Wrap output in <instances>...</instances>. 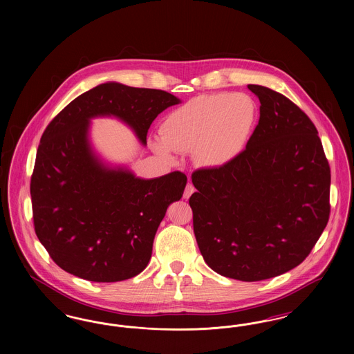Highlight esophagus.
I'll return each mask as SVG.
<instances>
[{"instance_id":"1","label":"esophagus","mask_w":354,"mask_h":354,"mask_svg":"<svg viewBox=\"0 0 354 354\" xmlns=\"http://www.w3.org/2000/svg\"><path fill=\"white\" fill-rule=\"evenodd\" d=\"M194 192H195V187L191 185V183H188V185H185V194H183L185 199H188Z\"/></svg>"}]
</instances>
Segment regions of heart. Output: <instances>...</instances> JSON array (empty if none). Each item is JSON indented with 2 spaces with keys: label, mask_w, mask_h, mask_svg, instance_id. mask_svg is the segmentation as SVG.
<instances>
[{
  "label": "heart",
  "mask_w": 354,
  "mask_h": 354,
  "mask_svg": "<svg viewBox=\"0 0 354 354\" xmlns=\"http://www.w3.org/2000/svg\"><path fill=\"white\" fill-rule=\"evenodd\" d=\"M256 103L245 94L196 97L171 111L162 123L155 151L196 152L201 163L221 167L243 152L256 123Z\"/></svg>",
  "instance_id": "1"
}]
</instances>
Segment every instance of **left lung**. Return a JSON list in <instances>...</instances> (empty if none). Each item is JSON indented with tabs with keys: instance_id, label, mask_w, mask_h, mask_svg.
<instances>
[{
	"instance_id": "8db88e82",
	"label": "left lung",
	"mask_w": 354,
	"mask_h": 354,
	"mask_svg": "<svg viewBox=\"0 0 354 354\" xmlns=\"http://www.w3.org/2000/svg\"><path fill=\"white\" fill-rule=\"evenodd\" d=\"M260 119L231 163L192 172L194 232L221 276L260 281L301 264L325 230L330 167L313 122L283 94L248 84Z\"/></svg>"
}]
</instances>
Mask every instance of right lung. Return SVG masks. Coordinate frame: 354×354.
I'll list each match as a JSON object with an SVG mask.
<instances>
[{"mask_svg": "<svg viewBox=\"0 0 354 354\" xmlns=\"http://www.w3.org/2000/svg\"><path fill=\"white\" fill-rule=\"evenodd\" d=\"M179 100L163 90L102 84L70 102L45 129L30 195L34 231L53 261L95 283L131 279L151 259L152 243L172 202L180 201V171L140 179L109 169L88 143L90 119L114 115L146 145L153 119Z\"/></svg>", "mask_w": 354, "mask_h": 354, "instance_id": "1", "label": "right lung"}]
</instances>
